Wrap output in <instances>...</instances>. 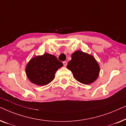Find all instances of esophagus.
<instances>
[{
    "instance_id": "34e87169",
    "label": "esophagus",
    "mask_w": 126,
    "mask_h": 126,
    "mask_svg": "<svg viewBox=\"0 0 126 126\" xmlns=\"http://www.w3.org/2000/svg\"><path fill=\"white\" fill-rule=\"evenodd\" d=\"M63 65H64V66H66V65H67V63L66 62H63Z\"/></svg>"
}]
</instances>
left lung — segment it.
Returning a JSON list of instances; mask_svg holds the SVG:
<instances>
[{
	"label": "left lung",
	"mask_w": 126,
	"mask_h": 126,
	"mask_svg": "<svg viewBox=\"0 0 126 126\" xmlns=\"http://www.w3.org/2000/svg\"><path fill=\"white\" fill-rule=\"evenodd\" d=\"M67 68L71 71L76 80L84 84L94 82L100 72V67L95 58L79 50L72 54Z\"/></svg>",
	"instance_id": "left-lung-1"
}]
</instances>
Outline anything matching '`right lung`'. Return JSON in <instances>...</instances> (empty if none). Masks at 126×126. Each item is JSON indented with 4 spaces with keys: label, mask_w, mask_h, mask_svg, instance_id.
<instances>
[{
    "label": "right lung",
    "mask_w": 126,
    "mask_h": 126,
    "mask_svg": "<svg viewBox=\"0 0 126 126\" xmlns=\"http://www.w3.org/2000/svg\"><path fill=\"white\" fill-rule=\"evenodd\" d=\"M63 65L57 58L48 53L31 58L26 67L30 81L38 86H46L54 80L55 74Z\"/></svg>",
    "instance_id": "obj_1"
}]
</instances>
